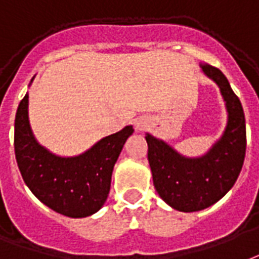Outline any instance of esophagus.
<instances>
[{
	"instance_id": "1",
	"label": "esophagus",
	"mask_w": 259,
	"mask_h": 259,
	"mask_svg": "<svg viewBox=\"0 0 259 259\" xmlns=\"http://www.w3.org/2000/svg\"><path fill=\"white\" fill-rule=\"evenodd\" d=\"M147 127H148V123H147V120H144V119H137V120H136V129H137V130H140V132H141V130L147 129Z\"/></svg>"
}]
</instances>
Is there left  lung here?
Wrapping results in <instances>:
<instances>
[{"mask_svg": "<svg viewBox=\"0 0 259 259\" xmlns=\"http://www.w3.org/2000/svg\"><path fill=\"white\" fill-rule=\"evenodd\" d=\"M203 72L220 86L227 103L228 124L224 135L202 158H185L170 145L145 136L148 162L159 196L178 211H199L218 202L236 183L246 155V119L242 103L227 76L207 63Z\"/></svg>", "mask_w": 259, "mask_h": 259, "instance_id": "8db88e82", "label": "left lung"}]
</instances>
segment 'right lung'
<instances>
[{
    "mask_svg": "<svg viewBox=\"0 0 259 259\" xmlns=\"http://www.w3.org/2000/svg\"><path fill=\"white\" fill-rule=\"evenodd\" d=\"M28 95L15 118V155L24 183L45 206L71 218L88 217L107 200L114 164L133 127L107 136L85 154L61 158L37 143L28 122Z\"/></svg>",
    "mask_w": 259,
    "mask_h": 259,
    "instance_id": "1",
    "label": "right lung"
}]
</instances>
